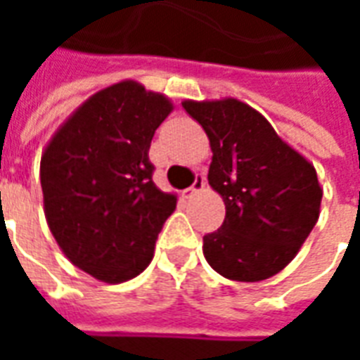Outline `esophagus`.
I'll use <instances>...</instances> for the list:
<instances>
[{"instance_id":"1","label":"esophagus","mask_w":360,"mask_h":360,"mask_svg":"<svg viewBox=\"0 0 360 360\" xmlns=\"http://www.w3.org/2000/svg\"><path fill=\"white\" fill-rule=\"evenodd\" d=\"M204 187H206V181H204V177L202 175H196L193 187L185 188V191H183V196H185V198H193V196L198 195V193H202Z\"/></svg>"}]
</instances>
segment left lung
<instances>
[{"label":"left lung","mask_w":360,"mask_h":360,"mask_svg":"<svg viewBox=\"0 0 360 360\" xmlns=\"http://www.w3.org/2000/svg\"><path fill=\"white\" fill-rule=\"evenodd\" d=\"M183 108L208 134V183L226 204L221 227L202 239L208 264L235 281L276 276L297 257L320 216L314 165L237 98L185 100Z\"/></svg>","instance_id":"8db88e82"}]
</instances>
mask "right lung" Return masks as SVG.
I'll list each match as a JSON object with an SVG mask.
<instances>
[{
  "label": "right lung",
  "instance_id": "1",
  "mask_svg": "<svg viewBox=\"0 0 360 360\" xmlns=\"http://www.w3.org/2000/svg\"><path fill=\"white\" fill-rule=\"evenodd\" d=\"M173 111L136 81L96 92L44 148V214L71 264L105 283L136 278L154 257L177 196L154 185L148 150Z\"/></svg>",
  "mask_w": 360,
  "mask_h": 360
}]
</instances>
